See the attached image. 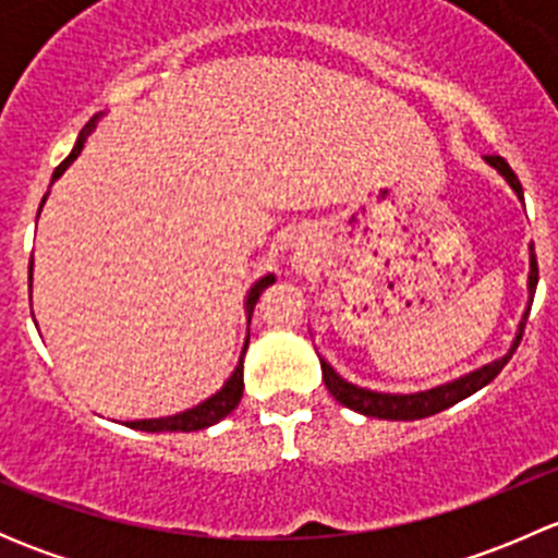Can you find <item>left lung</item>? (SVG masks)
<instances>
[{
    "label": "left lung",
    "mask_w": 558,
    "mask_h": 558,
    "mask_svg": "<svg viewBox=\"0 0 558 558\" xmlns=\"http://www.w3.org/2000/svg\"><path fill=\"white\" fill-rule=\"evenodd\" d=\"M486 161L494 167V170L502 174L505 180H508L510 189L519 194V199H523V189H521L519 178H515V172L510 170L508 161H505L502 156H486ZM534 289H537V256H534V245H532V253H529V302L534 300ZM526 318H529V307H526V313H523V318L519 324V335H515L513 345H510V351L505 353L502 359H497V362H492V364H483L481 369H472L470 375H461V378L451 380V384L429 388V391L380 393V391H369V388H359V386L348 384V380H342L340 375L331 369V364H326L324 359H320V373H324V384H326V388H329L331 397H335L340 404H345V408L356 410V413L369 415V418H384V421L429 418V415L440 413V410L451 408V404L466 399L470 393L481 391L483 386H488L499 373H502V367L510 362V356L515 353V348H519V342L523 337V326H526Z\"/></svg>",
    "instance_id": "8db88e82"
}]
</instances>
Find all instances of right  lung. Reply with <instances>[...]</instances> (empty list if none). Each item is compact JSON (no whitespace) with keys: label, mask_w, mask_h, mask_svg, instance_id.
I'll list each match as a JSON object with an SVG mask.
<instances>
[{"label":"right lung","mask_w":558,"mask_h":558,"mask_svg":"<svg viewBox=\"0 0 558 558\" xmlns=\"http://www.w3.org/2000/svg\"><path fill=\"white\" fill-rule=\"evenodd\" d=\"M97 118L94 116L92 121L83 126L81 137H77L75 148H72V154L66 156L64 161H61L59 167H56L53 172V180L61 178L64 174L66 167L72 165V161L77 159V154L83 150V143H86V137L92 134V129L97 126ZM45 202V199H43ZM29 280H32V269H29ZM275 283V275H264L262 280H256V283L251 286V291H247V300H245V313H247V320H251L253 315V307H256L258 296H262V291L267 289V286ZM247 340L251 337H245V345H243V353H240V364L234 367L232 378L223 384L221 391L213 393L210 399H205V402H199L196 408L191 410H183V413L178 415H167V418H148V421H129L126 426H132V429H140V432H199V429H207V426L218 424L221 418H227L229 413H232L234 408L240 404V399H243V356L247 351Z\"/></svg>","instance_id":"add662e5"}]
</instances>
